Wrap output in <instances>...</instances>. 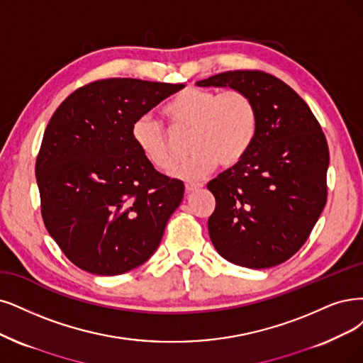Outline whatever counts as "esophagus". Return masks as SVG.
<instances>
[{"label":"esophagus","mask_w":363,"mask_h":363,"mask_svg":"<svg viewBox=\"0 0 363 363\" xmlns=\"http://www.w3.org/2000/svg\"><path fill=\"white\" fill-rule=\"evenodd\" d=\"M202 186H203L202 184H186L185 190H186V193H194V191L202 189Z\"/></svg>","instance_id":"esophagus-1"}]
</instances>
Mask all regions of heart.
I'll return each instance as SVG.
<instances>
[{
    "label": "heart",
    "instance_id": "heart-1",
    "mask_svg": "<svg viewBox=\"0 0 363 363\" xmlns=\"http://www.w3.org/2000/svg\"><path fill=\"white\" fill-rule=\"evenodd\" d=\"M170 128L186 133V150L191 155L173 172L185 182H197L216 169L233 167L242 160L256 139L259 112L248 92L190 86L177 94L164 107ZM131 139L154 169L169 172L177 152L167 128L151 115H142L131 125Z\"/></svg>",
    "mask_w": 363,
    "mask_h": 363
}]
</instances>
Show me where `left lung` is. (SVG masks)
<instances>
[{
	"mask_svg": "<svg viewBox=\"0 0 363 363\" xmlns=\"http://www.w3.org/2000/svg\"><path fill=\"white\" fill-rule=\"evenodd\" d=\"M199 86H230L256 101L259 128L247 155L208 184L213 247L235 264L266 269L306 242L328 199L329 147L296 91L260 70L224 72Z\"/></svg>",
	"mask_w": 363,
	"mask_h": 363,
	"instance_id": "8db88e82",
	"label": "left lung"
}]
</instances>
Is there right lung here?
<instances>
[{"label":"right lung","mask_w":363,"mask_h":363,"mask_svg":"<svg viewBox=\"0 0 363 363\" xmlns=\"http://www.w3.org/2000/svg\"><path fill=\"white\" fill-rule=\"evenodd\" d=\"M184 86L101 79L72 92L50 118L35 161L40 208L49 235L80 269L119 275L158 248L184 184L147 163L131 125Z\"/></svg>","instance_id":"add662e5"}]
</instances>
